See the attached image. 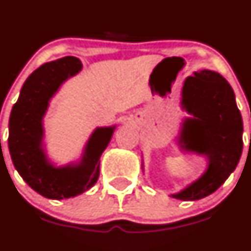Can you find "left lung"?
<instances>
[{"mask_svg":"<svg viewBox=\"0 0 251 251\" xmlns=\"http://www.w3.org/2000/svg\"><path fill=\"white\" fill-rule=\"evenodd\" d=\"M181 105L191 118L182 124L179 147L184 151L204 155L207 168L197 181L171 197L198 201L225 183L239 163L243 120L231 85L211 70L194 72V76L184 80Z\"/></svg>","mask_w":251,"mask_h":251,"instance_id":"left-lung-1","label":"left lung"}]
</instances>
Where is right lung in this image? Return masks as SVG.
Wrapping results in <instances>:
<instances>
[{"label":"right lung","instance_id":"obj_1","mask_svg":"<svg viewBox=\"0 0 251 251\" xmlns=\"http://www.w3.org/2000/svg\"><path fill=\"white\" fill-rule=\"evenodd\" d=\"M82 69L76 57H64L37 68L23 85L9 116L8 148L14 168L45 198H72L90 189L100 177V158L115 126L97 127L86 143L78 163L53 165L44 149V116L63 82Z\"/></svg>","mask_w":251,"mask_h":251}]
</instances>
